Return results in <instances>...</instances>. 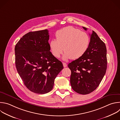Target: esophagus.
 <instances>
[{"label": "esophagus", "instance_id": "esophagus-1", "mask_svg": "<svg viewBox=\"0 0 120 120\" xmlns=\"http://www.w3.org/2000/svg\"><path fill=\"white\" fill-rule=\"evenodd\" d=\"M63 66H64V67H67V65L66 63H63Z\"/></svg>", "mask_w": 120, "mask_h": 120}]
</instances>
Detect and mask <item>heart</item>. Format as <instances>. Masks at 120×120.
<instances>
[{
    "label": "heart",
    "mask_w": 120,
    "mask_h": 120,
    "mask_svg": "<svg viewBox=\"0 0 120 120\" xmlns=\"http://www.w3.org/2000/svg\"><path fill=\"white\" fill-rule=\"evenodd\" d=\"M56 37V40L53 39L50 41V51L55 57L59 58L64 49V60L81 57L90 46L89 35L72 26L65 27L58 30Z\"/></svg>",
    "instance_id": "heart-1"
}]
</instances>
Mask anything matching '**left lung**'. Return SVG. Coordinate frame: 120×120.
<instances>
[{
  "instance_id": "left-lung-1",
  "label": "left lung",
  "mask_w": 120,
  "mask_h": 120,
  "mask_svg": "<svg viewBox=\"0 0 120 120\" xmlns=\"http://www.w3.org/2000/svg\"><path fill=\"white\" fill-rule=\"evenodd\" d=\"M90 37V46L86 52L68 65L71 71V87L74 91L82 95L90 93L98 87L107 68L105 43L93 30Z\"/></svg>"
}]
</instances>
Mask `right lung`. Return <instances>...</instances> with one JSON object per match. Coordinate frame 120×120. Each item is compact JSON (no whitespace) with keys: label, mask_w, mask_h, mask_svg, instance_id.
<instances>
[{"label":"right lung","mask_w":120,"mask_h":120,"mask_svg":"<svg viewBox=\"0 0 120 120\" xmlns=\"http://www.w3.org/2000/svg\"><path fill=\"white\" fill-rule=\"evenodd\" d=\"M48 30L30 31L15 47V66L24 84L32 92L44 94L53 89L62 63L50 51Z\"/></svg>","instance_id":"1"}]
</instances>
